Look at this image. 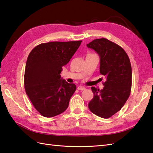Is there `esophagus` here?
<instances>
[{"label":"esophagus","instance_id":"34e87169","mask_svg":"<svg viewBox=\"0 0 153 153\" xmlns=\"http://www.w3.org/2000/svg\"><path fill=\"white\" fill-rule=\"evenodd\" d=\"M77 89L80 90V91H83V90L85 89V88L84 87H83V86H79L78 87H77Z\"/></svg>","mask_w":153,"mask_h":153}]
</instances>
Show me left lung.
<instances>
[{"mask_svg":"<svg viewBox=\"0 0 153 153\" xmlns=\"http://www.w3.org/2000/svg\"><path fill=\"white\" fill-rule=\"evenodd\" d=\"M100 56V73L106 77L101 90L91 87L94 94L89 110L102 118H108L121 109L129 98L132 71L129 58L123 48L105 38L87 45Z\"/></svg>","mask_w":153,"mask_h":153,"instance_id":"8db88e82","label":"left lung"}]
</instances>
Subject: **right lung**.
Instances as JSON below:
<instances>
[{"mask_svg": "<svg viewBox=\"0 0 153 153\" xmlns=\"http://www.w3.org/2000/svg\"><path fill=\"white\" fill-rule=\"evenodd\" d=\"M82 41L48 42L35 47L27 57L24 87L34 108L44 117L64 112L76 86L62 79L60 73Z\"/></svg>", "mask_w": 153, "mask_h": 153, "instance_id": "obj_1", "label": "right lung"}]
</instances>
